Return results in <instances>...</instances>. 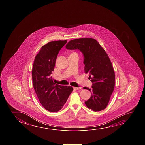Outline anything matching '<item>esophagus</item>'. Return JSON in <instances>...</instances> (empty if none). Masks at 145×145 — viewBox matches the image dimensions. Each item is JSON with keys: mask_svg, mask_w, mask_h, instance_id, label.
Returning a JSON list of instances; mask_svg holds the SVG:
<instances>
[{"mask_svg": "<svg viewBox=\"0 0 145 145\" xmlns=\"http://www.w3.org/2000/svg\"><path fill=\"white\" fill-rule=\"evenodd\" d=\"M74 88L76 90H79L81 89V87H74Z\"/></svg>", "mask_w": 145, "mask_h": 145, "instance_id": "obj_1", "label": "esophagus"}]
</instances>
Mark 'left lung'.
<instances>
[{
	"instance_id": "left-lung-1",
	"label": "left lung",
	"mask_w": 145,
	"mask_h": 145,
	"mask_svg": "<svg viewBox=\"0 0 145 145\" xmlns=\"http://www.w3.org/2000/svg\"><path fill=\"white\" fill-rule=\"evenodd\" d=\"M68 50H78L84 56L85 73L89 74L91 88L84 87L91 93L85 102L86 107L93 111L105 109L109 102L115 86V73L107 53L99 43L91 38H81L70 41Z\"/></svg>"
}]
</instances>
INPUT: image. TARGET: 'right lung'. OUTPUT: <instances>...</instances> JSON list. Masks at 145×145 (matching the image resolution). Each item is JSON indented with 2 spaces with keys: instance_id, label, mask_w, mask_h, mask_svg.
Returning a JSON list of instances; mask_svg holds the SVG:
<instances>
[{
  "instance_id": "right-lung-1",
  "label": "right lung",
  "mask_w": 145,
  "mask_h": 145,
  "mask_svg": "<svg viewBox=\"0 0 145 145\" xmlns=\"http://www.w3.org/2000/svg\"><path fill=\"white\" fill-rule=\"evenodd\" d=\"M67 40L52 41L43 45L36 56L32 71L34 89L43 107L51 112L62 109L73 88L54 83L51 74L59 50Z\"/></svg>"
}]
</instances>
